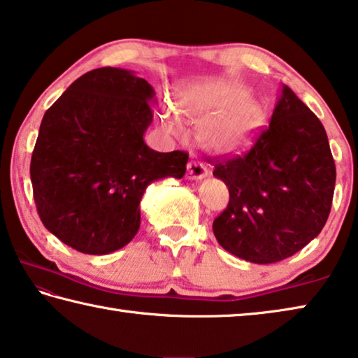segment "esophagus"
<instances>
[{"instance_id": "1", "label": "esophagus", "mask_w": 358, "mask_h": 358, "mask_svg": "<svg viewBox=\"0 0 358 358\" xmlns=\"http://www.w3.org/2000/svg\"><path fill=\"white\" fill-rule=\"evenodd\" d=\"M208 175V169L201 161H191L187 164L186 178L187 180H202Z\"/></svg>"}]
</instances>
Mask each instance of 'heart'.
Returning <instances> with one entry per match:
<instances>
[{"instance_id": "1", "label": "heart", "mask_w": 358, "mask_h": 358, "mask_svg": "<svg viewBox=\"0 0 358 358\" xmlns=\"http://www.w3.org/2000/svg\"><path fill=\"white\" fill-rule=\"evenodd\" d=\"M177 110L191 123L203 126L202 142L217 153H235L248 147L265 121L262 104L235 83L186 90L177 101ZM162 123L171 134H183L181 121L171 108L162 113Z\"/></svg>"}]
</instances>
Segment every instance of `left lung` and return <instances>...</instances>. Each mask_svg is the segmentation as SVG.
Returning a JSON list of instances; mask_svg holds the SVG:
<instances>
[{
    "label": "left lung",
    "instance_id": "left-lung-1",
    "mask_svg": "<svg viewBox=\"0 0 358 358\" xmlns=\"http://www.w3.org/2000/svg\"><path fill=\"white\" fill-rule=\"evenodd\" d=\"M213 164V175L229 187V205L213 221V234L234 256L280 262L325 226L336 180L329 137L287 85L252 148Z\"/></svg>",
    "mask_w": 358,
    "mask_h": 358
}]
</instances>
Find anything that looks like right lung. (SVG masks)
Returning a JSON list of instances; mask_svg holds the SVG:
<instances>
[{
  "label": "right lung",
  "mask_w": 358,
  "mask_h": 358,
  "mask_svg": "<svg viewBox=\"0 0 358 358\" xmlns=\"http://www.w3.org/2000/svg\"><path fill=\"white\" fill-rule=\"evenodd\" d=\"M155 101L132 71L99 68L45 112L29 175L41 221L64 245L93 256L126 246L141 227L147 186L185 175L187 153H159L143 141Z\"/></svg>",
  "instance_id": "add662e5"
}]
</instances>
